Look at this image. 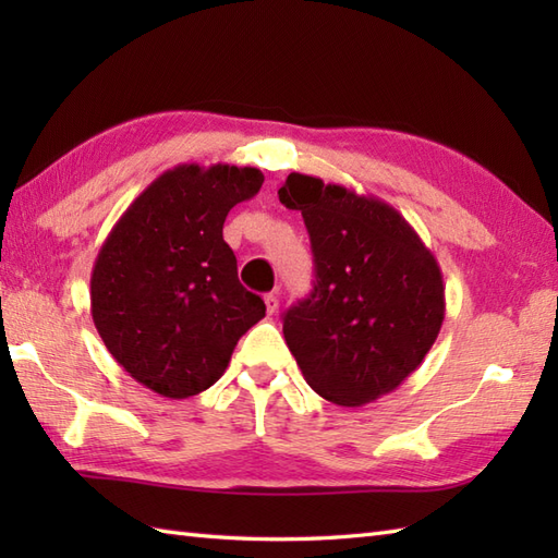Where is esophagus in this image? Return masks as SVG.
<instances>
[{
  "mask_svg": "<svg viewBox=\"0 0 558 558\" xmlns=\"http://www.w3.org/2000/svg\"><path fill=\"white\" fill-rule=\"evenodd\" d=\"M266 310H268V314H276L278 312V306H280V300H278V292H270V294H266Z\"/></svg>",
  "mask_w": 558,
  "mask_h": 558,
  "instance_id": "1",
  "label": "esophagus"
}]
</instances>
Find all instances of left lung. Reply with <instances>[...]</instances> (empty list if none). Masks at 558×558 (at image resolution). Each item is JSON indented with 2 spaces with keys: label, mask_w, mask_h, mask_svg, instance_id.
<instances>
[{
  "label": "left lung",
  "mask_w": 558,
  "mask_h": 558,
  "mask_svg": "<svg viewBox=\"0 0 558 558\" xmlns=\"http://www.w3.org/2000/svg\"><path fill=\"white\" fill-rule=\"evenodd\" d=\"M280 204L302 210L314 252V290L282 316V333L318 396L360 408L417 369L446 316L432 248L372 194L292 172Z\"/></svg>",
  "instance_id": "1"
}]
</instances>
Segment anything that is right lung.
<instances>
[{"instance_id": "obj_1", "label": "right lung", "mask_w": 558, "mask_h": 558, "mask_svg": "<svg viewBox=\"0 0 558 558\" xmlns=\"http://www.w3.org/2000/svg\"><path fill=\"white\" fill-rule=\"evenodd\" d=\"M256 168L177 165L141 192L102 242L90 272V314L124 372L182 400L225 374L266 304L236 278L222 240L232 206L252 198Z\"/></svg>"}]
</instances>
